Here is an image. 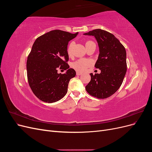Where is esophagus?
Here are the masks:
<instances>
[{
    "instance_id": "34e87169",
    "label": "esophagus",
    "mask_w": 152,
    "mask_h": 152,
    "mask_svg": "<svg viewBox=\"0 0 152 152\" xmlns=\"http://www.w3.org/2000/svg\"><path fill=\"white\" fill-rule=\"evenodd\" d=\"M76 74H77V75H80L81 74H82V72H77V73H76Z\"/></svg>"
}]
</instances>
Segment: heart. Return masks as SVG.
I'll use <instances>...</instances> for the list:
<instances>
[{"mask_svg":"<svg viewBox=\"0 0 152 152\" xmlns=\"http://www.w3.org/2000/svg\"><path fill=\"white\" fill-rule=\"evenodd\" d=\"M74 44H75L74 42H72L70 43V44L68 45V48H67V53L69 56H70V55L72 54V50H73V48ZM93 61L91 59H87V58L79 59L72 63V67L75 68L77 71L84 72L86 70H87V69L90 66L93 65Z\"/></svg>","mask_w":152,"mask_h":152,"instance_id":"obj_1","label":"heart"}]
</instances>
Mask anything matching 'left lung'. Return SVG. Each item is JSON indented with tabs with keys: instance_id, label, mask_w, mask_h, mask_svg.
I'll return each mask as SVG.
<instances>
[{
	"instance_id": "obj_1",
	"label": "left lung",
	"mask_w": 152,
	"mask_h": 152,
	"mask_svg": "<svg viewBox=\"0 0 152 152\" xmlns=\"http://www.w3.org/2000/svg\"><path fill=\"white\" fill-rule=\"evenodd\" d=\"M94 36L99 54L94 66L101 73H90L91 81L86 86L90 95L99 99L107 98L120 88L127 71L126 51L124 45L108 31L96 29L84 34Z\"/></svg>"
}]
</instances>
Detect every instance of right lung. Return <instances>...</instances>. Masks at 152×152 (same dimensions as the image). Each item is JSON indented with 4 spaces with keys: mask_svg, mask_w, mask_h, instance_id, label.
<instances>
[{
    "mask_svg": "<svg viewBox=\"0 0 152 152\" xmlns=\"http://www.w3.org/2000/svg\"><path fill=\"white\" fill-rule=\"evenodd\" d=\"M77 34L55 30L34 42L27 59V77L32 92L42 102L54 103L66 95L69 82L76 75L67 63L68 44ZM58 68L67 72L58 74Z\"/></svg>",
    "mask_w": 152,
    "mask_h": 152,
    "instance_id": "right-lung-1",
    "label": "right lung"
}]
</instances>
